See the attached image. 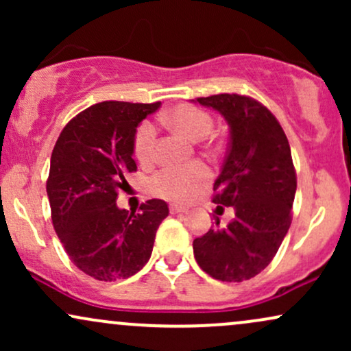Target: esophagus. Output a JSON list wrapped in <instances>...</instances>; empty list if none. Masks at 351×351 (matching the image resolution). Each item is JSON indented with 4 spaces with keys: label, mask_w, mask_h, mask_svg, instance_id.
I'll return each instance as SVG.
<instances>
[{
    "label": "esophagus",
    "mask_w": 351,
    "mask_h": 351,
    "mask_svg": "<svg viewBox=\"0 0 351 351\" xmlns=\"http://www.w3.org/2000/svg\"><path fill=\"white\" fill-rule=\"evenodd\" d=\"M188 209L186 208H181V206H175V204H171L170 206V213L171 215H184Z\"/></svg>",
    "instance_id": "obj_1"
}]
</instances>
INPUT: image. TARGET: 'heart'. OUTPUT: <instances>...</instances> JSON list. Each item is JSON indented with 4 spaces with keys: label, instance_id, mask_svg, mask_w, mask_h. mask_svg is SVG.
I'll use <instances>...</instances> for the list:
<instances>
[{
    "label": "heart",
    "instance_id": "b5f03b06",
    "mask_svg": "<svg viewBox=\"0 0 351 351\" xmlns=\"http://www.w3.org/2000/svg\"><path fill=\"white\" fill-rule=\"evenodd\" d=\"M171 130L186 136L191 142H201L211 134L213 119L208 112L195 106H178L162 117ZM155 128L145 122L135 135V155L142 163H148L153 155ZM209 171L201 163H191L181 168H165L152 180V189L156 196L173 203H188L193 196L208 184Z\"/></svg>",
    "mask_w": 351,
    "mask_h": 351
}]
</instances>
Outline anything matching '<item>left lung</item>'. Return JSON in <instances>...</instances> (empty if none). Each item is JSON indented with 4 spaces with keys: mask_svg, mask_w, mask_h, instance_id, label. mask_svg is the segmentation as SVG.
<instances>
[{
    "mask_svg": "<svg viewBox=\"0 0 351 351\" xmlns=\"http://www.w3.org/2000/svg\"><path fill=\"white\" fill-rule=\"evenodd\" d=\"M193 102L216 110L229 127L213 203L234 208L226 228L216 219L193 241L195 259L217 280H247L271 264L291 228L297 176L289 140L276 117L251 97L219 94Z\"/></svg>",
    "mask_w": 351,
    "mask_h": 351,
    "instance_id": "obj_1",
    "label": "left lung"
}]
</instances>
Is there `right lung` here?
I'll return each mask as SVG.
<instances>
[{"label": "right lung", "mask_w": 351, "mask_h": 351, "mask_svg": "<svg viewBox=\"0 0 351 351\" xmlns=\"http://www.w3.org/2000/svg\"><path fill=\"white\" fill-rule=\"evenodd\" d=\"M162 104L100 102L75 115L60 132L47 178L52 224L71 261L97 280L128 279L150 259L156 229L168 216L163 199L138 213L117 206L136 170V128Z\"/></svg>", "instance_id": "obj_1"}]
</instances>
